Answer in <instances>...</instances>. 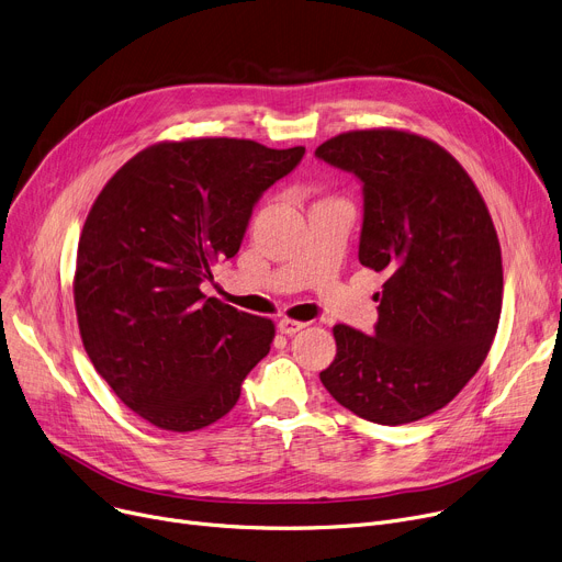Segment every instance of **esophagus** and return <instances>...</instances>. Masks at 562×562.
<instances>
[{
  "mask_svg": "<svg viewBox=\"0 0 562 562\" xmlns=\"http://www.w3.org/2000/svg\"><path fill=\"white\" fill-rule=\"evenodd\" d=\"M305 326H307V323H303V321H293V318H280V321H278V330H280L282 335H286V337L301 333Z\"/></svg>",
  "mask_w": 562,
  "mask_h": 562,
  "instance_id": "34e87169",
  "label": "esophagus"
}]
</instances>
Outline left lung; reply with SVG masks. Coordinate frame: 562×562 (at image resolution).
<instances>
[{
  "mask_svg": "<svg viewBox=\"0 0 562 562\" xmlns=\"http://www.w3.org/2000/svg\"><path fill=\"white\" fill-rule=\"evenodd\" d=\"M314 155L362 182L358 257L390 276L373 335L335 326L321 382L367 422H419L460 394L496 335L504 266L492 216L467 170L424 136L346 132Z\"/></svg>",
  "mask_w": 562,
  "mask_h": 562,
  "instance_id": "left-lung-1",
  "label": "left lung"
}]
</instances>
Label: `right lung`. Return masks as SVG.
Segmentation results:
<instances>
[{
	"label": "right lung",
	"instance_id": "1",
	"mask_svg": "<svg viewBox=\"0 0 562 562\" xmlns=\"http://www.w3.org/2000/svg\"><path fill=\"white\" fill-rule=\"evenodd\" d=\"M305 147L246 138L166 140L117 170L83 223L75 307L83 348L130 409L161 430L225 417L269 356L273 321L200 291L241 248L261 193Z\"/></svg>",
	"mask_w": 562,
	"mask_h": 562
}]
</instances>
